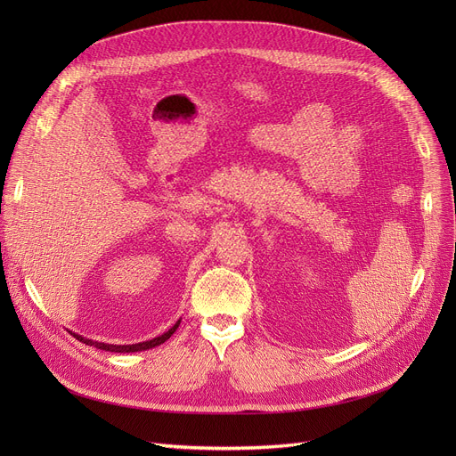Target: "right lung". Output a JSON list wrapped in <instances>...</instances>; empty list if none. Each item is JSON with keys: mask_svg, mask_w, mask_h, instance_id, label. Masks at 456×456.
Here are the masks:
<instances>
[{"mask_svg": "<svg viewBox=\"0 0 456 456\" xmlns=\"http://www.w3.org/2000/svg\"><path fill=\"white\" fill-rule=\"evenodd\" d=\"M179 323H181V322H177L170 330L164 332V334H160V337H157V338H153V340H150V342H140V344H133V346H112V344H102V342H94V340L83 338V337H79V334H74V337H76L79 342L86 344V346H94V347L103 349V351H114V353H134V351L151 349V347H155V346L164 344V342H166L167 338H170L172 334L175 332V329L179 327Z\"/></svg>", "mask_w": 456, "mask_h": 456, "instance_id": "1", "label": "right lung"}]
</instances>
